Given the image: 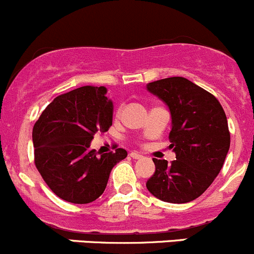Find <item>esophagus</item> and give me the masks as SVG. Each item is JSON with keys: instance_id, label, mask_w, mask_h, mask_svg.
Masks as SVG:
<instances>
[{"instance_id": "obj_1", "label": "esophagus", "mask_w": 254, "mask_h": 254, "mask_svg": "<svg viewBox=\"0 0 254 254\" xmlns=\"http://www.w3.org/2000/svg\"><path fill=\"white\" fill-rule=\"evenodd\" d=\"M130 156H131L132 158H135V160H140V158H142V155H140L139 152H131L130 153Z\"/></svg>"}]
</instances>
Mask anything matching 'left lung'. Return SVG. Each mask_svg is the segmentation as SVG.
Listing matches in <instances>:
<instances>
[{
  "label": "left lung",
  "mask_w": 254,
  "mask_h": 254,
  "mask_svg": "<svg viewBox=\"0 0 254 254\" xmlns=\"http://www.w3.org/2000/svg\"><path fill=\"white\" fill-rule=\"evenodd\" d=\"M171 114L170 147L176 160L153 158L156 171L146 182L148 191L162 201L189 203L214 182L230 148L226 114L211 93L184 77L146 84Z\"/></svg>",
  "instance_id": "8db88e82"
}]
</instances>
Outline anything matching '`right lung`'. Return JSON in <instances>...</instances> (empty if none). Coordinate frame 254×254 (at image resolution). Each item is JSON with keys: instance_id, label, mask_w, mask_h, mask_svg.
<instances>
[{"instance_id": "right-lung-1", "label": "right lung", "mask_w": 254, "mask_h": 254, "mask_svg": "<svg viewBox=\"0 0 254 254\" xmlns=\"http://www.w3.org/2000/svg\"><path fill=\"white\" fill-rule=\"evenodd\" d=\"M104 87L83 86L56 97L33 127L35 166L49 188L64 200L88 204L103 194L113 167L127 152L97 155L91 142L113 123Z\"/></svg>"}]
</instances>
